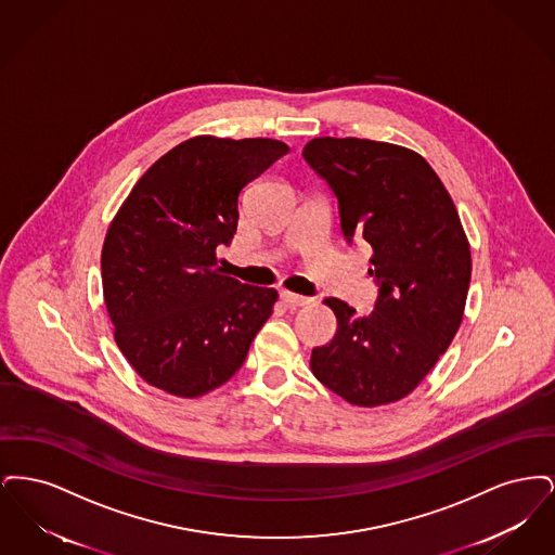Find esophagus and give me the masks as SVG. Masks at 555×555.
<instances>
[{
  "instance_id": "34e87169",
  "label": "esophagus",
  "mask_w": 555,
  "mask_h": 555,
  "mask_svg": "<svg viewBox=\"0 0 555 555\" xmlns=\"http://www.w3.org/2000/svg\"><path fill=\"white\" fill-rule=\"evenodd\" d=\"M281 299L287 308H304V306H310L312 304V297H304V295H295L289 291H283L281 293Z\"/></svg>"
}]
</instances>
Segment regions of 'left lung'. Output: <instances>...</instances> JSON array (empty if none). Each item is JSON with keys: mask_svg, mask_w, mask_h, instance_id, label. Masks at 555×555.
Here are the masks:
<instances>
[{"mask_svg": "<svg viewBox=\"0 0 555 555\" xmlns=\"http://www.w3.org/2000/svg\"><path fill=\"white\" fill-rule=\"evenodd\" d=\"M304 159L326 181L339 208L341 233L366 241L374 310L337 297L331 344L314 347L318 380L362 408L412 393L453 341L470 287V245L448 189L412 150L370 139L320 137Z\"/></svg>", "mask_w": 555, "mask_h": 555, "instance_id": "left-lung-1", "label": "left lung"}]
</instances>
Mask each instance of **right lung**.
Returning <instances> with one entry per match:
<instances>
[{
	"label": "right lung",
	"instance_id": "right-lung-1",
	"mask_svg": "<svg viewBox=\"0 0 555 555\" xmlns=\"http://www.w3.org/2000/svg\"><path fill=\"white\" fill-rule=\"evenodd\" d=\"M289 147L274 139L195 137L139 179L107 229L102 285L114 339L137 374L199 397L237 372L279 293L222 274L241 193Z\"/></svg>",
	"mask_w": 555,
	"mask_h": 555
}]
</instances>
